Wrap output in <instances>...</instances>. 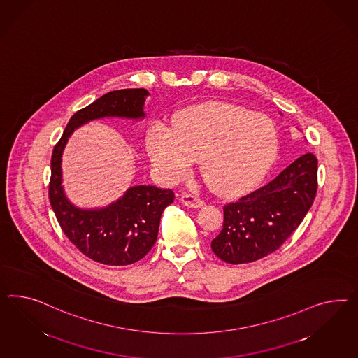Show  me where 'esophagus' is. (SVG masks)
<instances>
[{"mask_svg":"<svg viewBox=\"0 0 358 358\" xmlns=\"http://www.w3.org/2000/svg\"><path fill=\"white\" fill-rule=\"evenodd\" d=\"M181 202L186 207H192V208H201V207H203L204 204L202 199H199L196 195H193V194H182Z\"/></svg>","mask_w":358,"mask_h":358,"instance_id":"esophagus-1","label":"esophagus"}]
</instances>
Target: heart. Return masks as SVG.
I'll return each instance as SVG.
<instances>
[{"label": "heart", "mask_w": 358, "mask_h": 358, "mask_svg": "<svg viewBox=\"0 0 358 358\" xmlns=\"http://www.w3.org/2000/svg\"><path fill=\"white\" fill-rule=\"evenodd\" d=\"M147 147L165 180L181 181L201 160L208 184L217 193L234 195L266 173L278 150V133L262 113L229 103H207L180 112L172 129L152 126Z\"/></svg>", "instance_id": "1"}]
</instances>
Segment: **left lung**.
Returning <instances> with one entry per match:
<instances>
[{
	"label": "left lung",
	"mask_w": 358,
	"mask_h": 358,
	"mask_svg": "<svg viewBox=\"0 0 358 358\" xmlns=\"http://www.w3.org/2000/svg\"><path fill=\"white\" fill-rule=\"evenodd\" d=\"M318 160L305 154L271 182L224 206L222 232L211 242L222 261L242 264L278 250L294 232L315 199Z\"/></svg>",
	"instance_id": "obj_1"
}]
</instances>
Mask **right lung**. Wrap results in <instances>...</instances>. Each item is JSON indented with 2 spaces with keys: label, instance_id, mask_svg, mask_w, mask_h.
Segmentation results:
<instances>
[{
  "label": "right lung",
  "instance_id": "right-lung-1",
  "mask_svg": "<svg viewBox=\"0 0 358 358\" xmlns=\"http://www.w3.org/2000/svg\"><path fill=\"white\" fill-rule=\"evenodd\" d=\"M148 95L145 88H125L99 97L71 116L52 154L49 201L58 222L86 257L108 266L136 263L152 249L162 213L173 203L174 193L136 185L106 207L80 208L69 201L62 185V152L74 130L90 121L106 117L143 120Z\"/></svg>",
  "mask_w": 358,
  "mask_h": 358
}]
</instances>
